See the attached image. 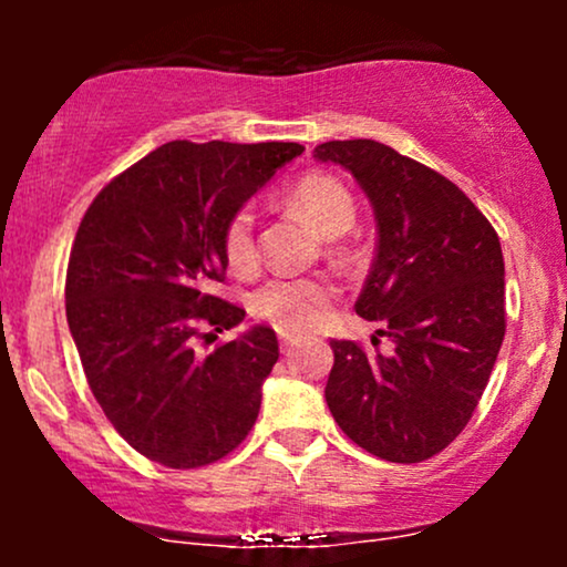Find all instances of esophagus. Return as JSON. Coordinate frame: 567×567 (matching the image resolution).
Listing matches in <instances>:
<instances>
[{
	"instance_id": "34e87169",
	"label": "esophagus",
	"mask_w": 567,
	"mask_h": 567,
	"mask_svg": "<svg viewBox=\"0 0 567 567\" xmlns=\"http://www.w3.org/2000/svg\"><path fill=\"white\" fill-rule=\"evenodd\" d=\"M290 347H292V336H288V333H279V349H282V351H290Z\"/></svg>"
}]
</instances>
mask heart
Here are the masks:
<instances>
[{"label": "heart", "mask_w": 567, "mask_h": 567, "mask_svg": "<svg viewBox=\"0 0 567 567\" xmlns=\"http://www.w3.org/2000/svg\"><path fill=\"white\" fill-rule=\"evenodd\" d=\"M290 202L296 210H301L306 220L315 226L322 237H338L349 231L357 218L354 197L341 181L333 175L311 173L303 175L292 188ZM226 261L234 271L247 275L258 264L256 243V218L250 207L234 213L224 234ZM336 298V285L324 277H290L279 275L264 282L252 292V311L261 320L275 324L285 333H303L317 328L328 315L330 303Z\"/></svg>", "instance_id": "1"}]
</instances>
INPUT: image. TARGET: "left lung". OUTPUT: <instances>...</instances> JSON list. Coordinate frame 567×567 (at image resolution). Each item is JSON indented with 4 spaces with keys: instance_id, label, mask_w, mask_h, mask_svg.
Listing matches in <instances>:
<instances>
[{
    "instance_id": "left-lung-1",
    "label": "left lung",
    "mask_w": 567,
    "mask_h": 567,
    "mask_svg": "<svg viewBox=\"0 0 567 567\" xmlns=\"http://www.w3.org/2000/svg\"><path fill=\"white\" fill-rule=\"evenodd\" d=\"M315 159L349 171L373 205L379 243L354 309L394 343L368 354L330 341L324 400L351 442L419 464L464 432L496 365L506 333L498 234L453 181L379 141L320 143Z\"/></svg>"
}]
</instances>
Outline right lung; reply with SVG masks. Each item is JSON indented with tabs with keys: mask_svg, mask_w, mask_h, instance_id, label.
Here are the masks:
<instances>
[{
	"mask_svg": "<svg viewBox=\"0 0 567 567\" xmlns=\"http://www.w3.org/2000/svg\"><path fill=\"white\" fill-rule=\"evenodd\" d=\"M301 152L171 141L103 186L76 229L66 320L84 375L122 440L162 466L213 464L256 424L275 330L256 324L210 354L194 341L245 320L213 292L229 266L226 226Z\"/></svg>",
	"mask_w": 567,
	"mask_h": 567,
	"instance_id": "1",
	"label": "right lung"
}]
</instances>
